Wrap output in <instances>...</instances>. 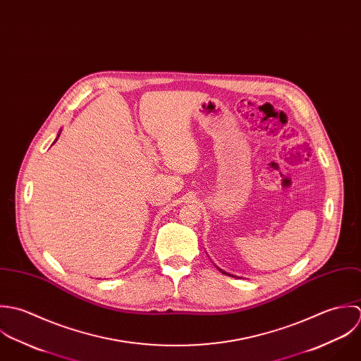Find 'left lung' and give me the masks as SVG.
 Returning a JSON list of instances; mask_svg holds the SVG:
<instances>
[{
    "label": "left lung",
    "mask_w": 361,
    "mask_h": 361,
    "mask_svg": "<svg viewBox=\"0 0 361 361\" xmlns=\"http://www.w3.org/2000/svg\"><path fill=\"white\" fill-rule=\"evenodd\" d=\"M220 272H221V274H224V275H228V276H231V275H230V274H226V272H223V271H221V269H220Z\"/></svg>",
    "instance_id": "left-lung-1"
}]
</instances>
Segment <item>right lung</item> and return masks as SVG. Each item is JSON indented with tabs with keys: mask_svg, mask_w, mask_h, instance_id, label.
I'll return each mask as SVG.
<instances>
[{
	"mask_svg": "<svg viewBox=\"0 0 361 361\" xmlns=\"http://www.w3.org/2000/svg\"><path fill=\"white\" fill-rule=\"evenodd\" d=\"M60 134H61V133H59V135H57V138H56V141H57V140H59V137H60ZM56 141H54V142H56ZM54 142H53V144H54Z\"/></svg>",
	"mask_w": 361,
	"mask_h": 361,
	"instance_id": "1",
	"label": "right lung"
}]
</instances>
